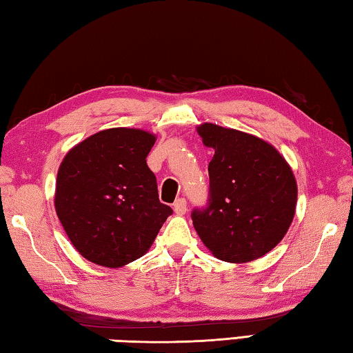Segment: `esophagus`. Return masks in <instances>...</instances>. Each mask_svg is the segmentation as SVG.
<instances>
[{"label":"esophagus","mask_w":353,"mask_h":353,"mask_svg":"<svg viewBox=\"0 0 353 353\" xmlns=\"http://www.w3.org/2000/svg\"><path fill=\"white\" fill-rule=\"evenodd\" d=\"M173 211H175L176 215H184L188 211V203L184 199H180L175 201V205H173Z\"/></svg>","instance_id":"obj_1"}]
</instances>
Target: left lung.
I'll use <instances>...</instances> for the list:
<instances>
[{
    "instance_id": "8db88e82",
    "label": "left lung",
    "mask_w": 353,
    "mask_h": 353,
    "mask_svg": "<svg viewBox=\"0 0 353 353\" xmlns=\"http://www.w3.org/2000/svg\"><path fill=\"white\" fill-rule=\"evenodd\" d=\"M196 133L214 148L209 206L192 212L196 234L223 262L261 259L293 221L298 184L292 167L274 145L254 134L211 122L196 127Z\"/></svg>"
}]
</instances>
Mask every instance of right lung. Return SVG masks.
<instances>
[{"instance_id":"1","label":"right lung","mask_w":353,"mask_h":353,"mask_svg":"<svg viewBox=\"0 0 353 353\" xmlns=\"http://www.w3.org/2000/svg\"><path fill=\"white\" fill-rule=\"evenodd\" d=\"M157 136L141 128L97 132L65 154L54 206L80 256L121 268L150 250L172 209L158 199L145 158Z\"/></svg>"}]
</instances>
